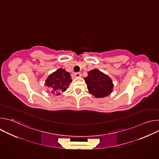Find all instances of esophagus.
Returning a JSON list of instances; mask_svg holds the SVG:
<instances>
[{"instance_id": "1", "label": "esophagus", "mask_w": 159, "mask_h": 159, "mask_svg": "<svg viewBox=\"0 0 159 159\" xmlns=\"http://www.w3.org/2000/svg\"><path fill=\"white\" fill-rule=\"evenodd\" d=\"M74 75H75V77L79 78V77H80L82 76V74H81V73L77 72V73H75V74H74Z\"/></svg>"}]
</instances>
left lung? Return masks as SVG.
<instances>
[{
	"label": "left lung",
	"mask_w": 159,
	"mask_h": 159,
	"mask_svg": "<svg viewBox=\"0 0 159 159\" xmlns=\"http://www.w3.org/2000/svg\"><path fill=\"white\" fill-rule=\"evenodd\" d=\"M84 79L89 92L96 98H103L112 91L114 85L111 79L98 69L88 72Z\"/></svg>",
	"instance_id": "8db88e82"
}]
</instances>
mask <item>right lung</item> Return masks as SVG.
I'll list each match as a JSON object with an SVG mask.
<instances>
[{
  "instance_id": "obj_1",
  "label": "right lung",
  "mask_w": 159,
  "mask_h": 159,
  "mask_svg": "<svg viewBox=\"0 0 159 159\" xmlns=\"http://www.w3.org/2000/svg\"><path fill=\"white\" fill-rule=\"evenodd\" d=\"M72 81L69 72L65 69H58L51 74L45 81L46 86L50 88L51 93L58 96L65 92Z\"/></svg>"
}]
</instances>
